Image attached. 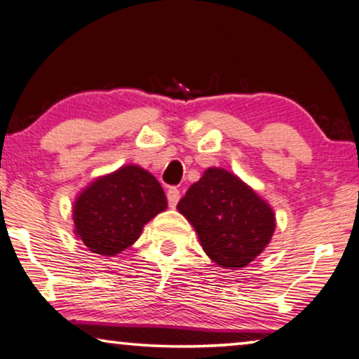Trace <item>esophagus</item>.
Instances as JSON below:
<instances>
[{
	"label": "esophagus",
	"mask_w": 359,
	"mask_h": 359,
	"mask_svg": "<svg viewBox=\"0 0 359 359\" xmlns=\"http://www.w3.org/2000/svg\"><path fill=\"white\" fill-rule=\"evenodd\" d=\"M180 200V190L177 189V187H170V189L168 190V203L170 208H175V204L179 203Z\"/></svg>",
	"instance_id": "34e87169"
}]
</instances>
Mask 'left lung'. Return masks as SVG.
Here are the masks:
<instances>
[{
  "label": "left lung",
  "instance_id": "left-lung-1",
  "mask_svg": "<svg viewBox=\"0 0 359 359\" xmlns=\"http://www.w3.org/2000/svg\"><path fill=\"white\" fill-rule=\"evenodd\" d=\"M177 209L195 226L204 252L224 269L246 266L275 231L271 208L225 169L209 168Z\"/></svg>",
  "mask_w": 359,
  "mask_h": 359
}]
</instances>
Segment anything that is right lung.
I'll return each mask as SVG.
<instances>
[{"mask_svg":"<svg viewBox=\"0 0 359 359\" xmlns=\"http://www.w3.org/2000/svg\"><path fill=\"white\" fill-rule=\"evenodd\" d=\"M166 208V195L150 172L124 166L78 196L73 222L84 246L111 257L137 241L147 222Z\"/></svg>","mask_w":359,"mask_h":359,"instance_id":"add662e5","label":"right lung"}]
</instances>
